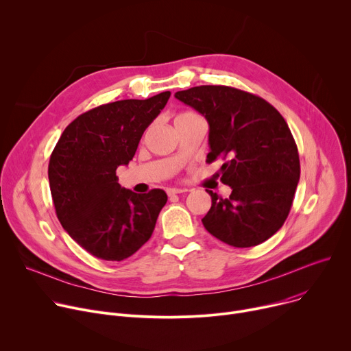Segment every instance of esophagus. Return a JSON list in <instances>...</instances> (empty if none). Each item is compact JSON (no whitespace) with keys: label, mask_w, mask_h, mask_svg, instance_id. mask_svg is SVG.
Returning <instances> with one entry per match:
<instances>
[{"label":"esophagus","mask_w":351,"mask_h":351,"mask_svg":"<svg viewBox=\"0 0 351 351\" xmlns=\"http://www.w3.org/2000/svg\"><path fill=\"white\" fill-rule=\"evenodd\" d=\"M187 191L186 189H169L168 190V195H175V194H180V193H184Z\"/></svg>","instance_id":"obj_1"}]
</instances>
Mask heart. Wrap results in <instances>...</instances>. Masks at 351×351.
<instances>
[{
  "mask_svg": "<svg viewBox=\"0 0 351 351\" xmlns=\"http://www.w3.org/2000/svg\"><path fill=\"white\" fill-rule=\"evenodd\" d=\"M193 118H197V115L193 114V112H189V111L179 112V114L175 117V123H179V122H183V121H189V119H193Z\"/></svg>",
  "mask_w": 351,
  "mask_h": 351,
  "instance_id": "obj_1",
  "label": "heart"
}]
</instances>
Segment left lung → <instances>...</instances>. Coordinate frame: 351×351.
Masks as SVG:
<instances>
[{"label":"left lung","mask_w":351,"mask_h":351,"mask_svg":"<svg viewBox=\"0 0 351 351\" xmlns=\"http://www.w3.org/2000/svg\"><path fill=\"white\" fill-rule=\"evenodd\" d=\"M208 125L210 153L218 157L221 182L232 193L222 198L207 190L213 204L204 228L233 247H253L285 223L300 179V160L291 132L264 98L229 86H197L175 93Z\"/></svg>","instance_id":"obj_1"}]
</instances>
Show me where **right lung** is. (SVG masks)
Listing matches in <instances>:
<instances>
[{
  "label": "right lung",
  "mask_w": 351,
  "mask_h": 351,
  "mask_svg": "<svg viewBox=\"0 0 351 351\" xmlns=\"http://www.w3.org/2000/svg\"><path fill=\"white\" fill-rule=\"evenodd\" d=\"M171 91L121 99L79 115L49 157L48 179L57 217L91 256L122 261L149 239L167 193L137 194L121 187L117 169L134 157L144 130L167 106Z\"/></svg>",
  "instance_id": "right-lung-1"
}]
</instances>
